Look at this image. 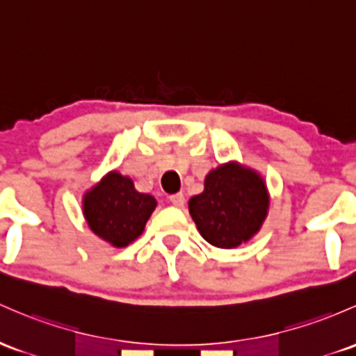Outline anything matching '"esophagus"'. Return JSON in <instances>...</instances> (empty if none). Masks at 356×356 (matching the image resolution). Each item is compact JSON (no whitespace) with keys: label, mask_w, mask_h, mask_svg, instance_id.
<instances>
[{"label":"esophagus","mask_w":356,"mask_h":356,"mask_svg":"<svg viewBox=\"0 0 356 356\" xmlns=\"http://www.w3.org/2000/svg\"><path fill=\"white\" fill-rule=\"evenodd\" d=\"M170 202L174 206H177V208H184L186 204V196L182 193H177V194H172V196L169 197Z\"/></svg>","instance_id":"esophagus-1"}]
</instances>
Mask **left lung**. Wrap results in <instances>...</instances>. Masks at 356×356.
<instances>
[{
  "label": "left lung",
  "mask_w": 356,
  "mask_h": 356,
  "mask_svg": "<svg viewBox=\"0 0 356 356\" xmlns=\"http://www.w3.org/2000/svg\"><path fill=\"white\" fill-rule=\"evenodd\" d=\"M270 208L267 184L257 170L226 162L209 170L204 191L189 199L199 233L218 248H236L260 232Z\"/></svg>",
  "instance_id": "1"
}]
</instances>
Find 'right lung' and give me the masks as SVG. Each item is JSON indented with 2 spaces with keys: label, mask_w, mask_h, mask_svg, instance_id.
I'll use <instances>...</instances> for the list:
<instances>
[{
  "label": "right lung",
  "mask_w": 356,
  "mask_h": 356,
  "mask_svg": "<svg viewBox=\"0 0 356 356\" xmlns=\"http://www.w3.org/2000/svg\"><path fill=\"white\" fill-rule=\"evenodd\" d=\"M157 199L138 193L134 181L111 170L83 196V214L89 229L116 248L128 247L143 233Z\"/></svg>",
  "instance_id": "obj_1"
}]
</instances>
